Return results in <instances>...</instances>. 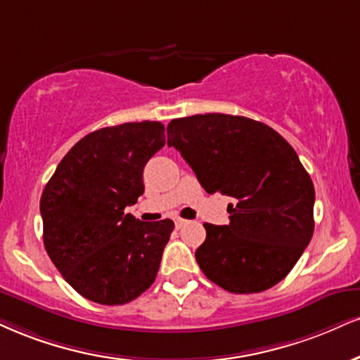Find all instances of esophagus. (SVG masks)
<instances>
[{
    "label": "esophagus",
    "instance_id": "obj_1",
    "mask_svg": "<svg viewBox=\"0 0 360 360\" xmlns=\"http://www.w3.org/2000/svg\"><path fill=\"white\" fill-rule=\"evenodd\" d=\"M186 223H188V221H186V219H183V218H176V219H174V224H176V228H177V229L183 228Z\"/></svg>",
    "mask_w": 360,
    "mask_h": 360
}]
</instances>
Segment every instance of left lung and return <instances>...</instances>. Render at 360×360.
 <instances>
[{"label": "left lung", "instance_id": "obj_1", "mask_svg": "<svg viewBox=\"0 0 360 360\" xmlns=\"http://www.w3.org/2000/svg\"><path fill=\"white\" fill-rule=\"evenodd\" d=\"M167 146L191 166L206 193L235 198L229 224L205 223L196 262L231 293H258L290 274L314 235L315 189L293 147L241 115L171 120Z\"/></svg>", "mask_w": 360, "mask_h": 360}]
</instances>
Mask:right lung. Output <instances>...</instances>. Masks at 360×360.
I'll use <instances>...</instances> for the list:
<instances>
[{
  "label": "right lung",
  "mask_w": 360,
  "mask_h": 360,
  "mask_svg": "<svg viewBox=\"0 0 360 360\" xmlns=\"http://www.w3.org/2000/svg\"><path fill=\"white\" fill-rule=\"evenodd\" d=\"M164 144L161 122L98 129L68 150L43 189L45 250L82 297L124 305L154 283L174 223L139 221L124 210L144 193V166Z\"/></svg>",
  "instance_id": "add662e5"
}]
</instances>
